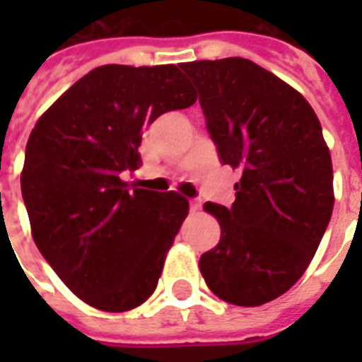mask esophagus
<instances>
[{"mask_svg": "<svg viewBox=\"0 0 362 362\" xmlns=\"http://www.w3.org/2000/svg\"><path fill=\"white\" fill-rule=\"evenodd\" d=\"M189 210H192V212L201 210V201H199V199H192V201H189Z\"/></svg>", "mask_w": 362, "mask_h": 362, "instance_id": "1", "label": "esophagus"}]
</instances>
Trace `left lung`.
Wrapping results in <instances>:
<instances>
[{"mask_svg": "<svg viewBox=\"0 0 362 362\" xmlns=\"http://www.w3.org/2000/svg\"><path fill=\"white\" fill-rule=\"evenodd\" d=\"M180 67L221 163L242 170L231 209L204 204L221 237L199 269L221 300L261 306L304 274L331 221V152L308 101L270 71L244 58Z\"/></svg>", "mask_w": 362, "mask_h": 362, "instance_id": "obj_1", "label": "left lung"}]
</instances>
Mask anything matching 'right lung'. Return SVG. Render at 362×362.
<instances>
[{
	"label": "right lung",
	"mask_w": 362,
	"mask_h": 362,
	"mask_svg": "<svg viewBox=\"0 0 362 362\" xmlns=\"http://www.w3.org/2000/svg\"><path fill=\"white\" fill-rule=\"evenodd\" d=\"M197 101L176 65H101L37 120L20 186L31 235L76 297L103 312L141 306L189 204L176 192L129 187L142 129Z\"/></svg>",
	"instance_id": "1"
}]
</instances>
